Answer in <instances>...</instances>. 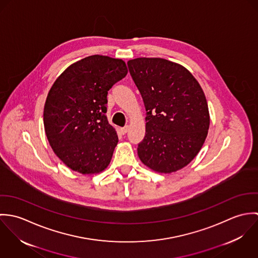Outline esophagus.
Here are the masks:
<instances>
[{"mask_svg": "<svg viewBox=\"0 0 258 258\" xmlns=\"http://www.w3.org/2000/svg\"><path fill=\"white\" fill-rule=\"evenodd\" d=\"M120 131H121V133L124 135V134H126V133L129 131V127H128V126L123 127V128H121V129H120Z\"/></svg>", "mask_w": 258, "mask_h": 258, "instance_id": "34e87169", "label": "esophagus"}]
</instances>
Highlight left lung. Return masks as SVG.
Returning <instances> with one entry per match:
<instances>
[{
	"label": "left lung",
	"mask_w": 258,
	"mask_h": 258,
	"mask_svg": "<svg viewBox=\"0 0 258 258\" xmlns=\"http://www.w3.org/2000/svg\"><path fill=\"white\" fill-rule=\"evenodd\" d=\"M127 64L147 111L138 156L155 172H177L192 161L208 136L210 112L204 90L179 63L138 57Z\"/></svg>",
	"instance_id": "8db88e82"
}]
</instances>
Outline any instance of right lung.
<instances>
[{
  "mask_svg": "<svg viewBox=\"0 0 258 258\" xmlns=\"http://www.w3.org/2000/svg\"><path fill=\"white\" fill-rule=\"evenodd\" d=\"M127 73L124 60L94 54L71 64L49 89L44 131L54 154L73 171L93 175L110 164L118 136L105 115L107 93Z\"/></svg>",
  "mask_w": 258,
  "mask_h": 258,
  "instance_id": "1",
  "label": "right lung"
}]
</instances>
